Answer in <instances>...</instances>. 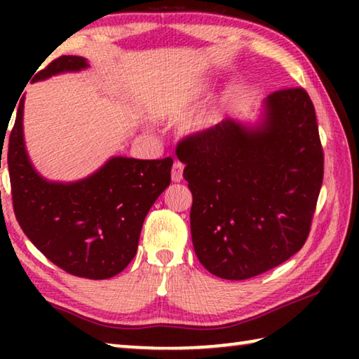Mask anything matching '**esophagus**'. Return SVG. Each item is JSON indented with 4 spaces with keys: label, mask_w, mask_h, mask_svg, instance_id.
<instances>
[{
    "label": "esophagus",
    "mask_w": 359,
    "mask_h": 359,
    "mask_svg": "<svg viewBox=\"0 0 359 359\" xmlns=\"http://www.w3.org/2000/svg\"><path fill=\"white\" fill-rule=\"evenodd\" d=\"M171 177H172V182H180L182 179H184V165H182V163H179V161L174 163Z\"/></svg>",
    "instance_id": "esophagus-1"
}]
</instances>
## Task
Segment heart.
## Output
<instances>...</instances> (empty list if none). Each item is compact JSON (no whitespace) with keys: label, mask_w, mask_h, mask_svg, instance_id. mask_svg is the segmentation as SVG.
I'll return each mask as SVG.
<instances>
[{"label":"heart","mask_w":359,"mask_h":359,"mask_svg":"<svg viewBox=\"0 0 359 359\" xmlns=\"http://www.w3.org/2000/svg\"><path fill=\"white\" fill-rule=\"evenodd\" d=\"M208 82H194L191 85H188V87L182 90V92L169 102L168 112L179 114L187 111L188 107H191L193 104H196L199 100L204 98V96L208 95ZM218 118H220V104L215 102V104L204 107L201 112L194 115V117L188 121L187 128L190 131H201L209 128L210 125H214Z\"/></svg>","instance_id":"heart-1"}]
</instances>
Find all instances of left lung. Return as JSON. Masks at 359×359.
Listing matches in <instances>:
<instances>
[{"mask_svg":"<svg viewBox=\"0 0 359 359\" xmlns=\"http://www.w3.org/2000/svg\"><path fill=\"white\" fill-rule=\"evenodd\" d=\"M261 123L224 118L179 144L193 194L198 259L226 280L272 269L306 244L323 182V147L311 96L271 93Z\"/></svg>","mask_w":359,"mask_h":359,"instance_id":"1","label":"left lung"}]
</instances>
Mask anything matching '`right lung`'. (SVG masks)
<instances>
[{
	"mask_svg": "<svg viewBox=\"0 0 359 359\" xmlns=\"http://www.w3.org/2000/svg\"><path fill=\"white\" fill-rule=\"evenodd\" d=\"M85 68V58L63 55L32 82ZM22 121L23 96L8 145L12 204L23 233L68 274L92 280L117 276L135 258L145 215L171 184L172 158L114 156L82 180L48 182L27 155Z\"/></svg>",
	"mask_w": 359,
	"mask_h": 359,
	"instance_id": "add662e5",
	"label": "right lung"
}]
</instances>
